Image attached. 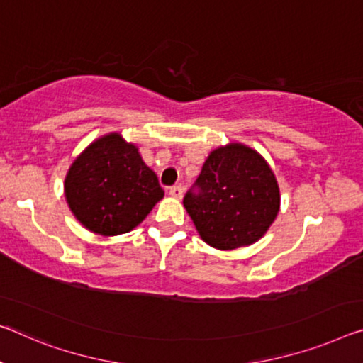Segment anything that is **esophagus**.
<instances>
[{
    "mask_svg": "<svg viewBox=\"0 0 363 363\" xmlns=\"http://www.w3.org/2000/svg\"><path fill=\"white\" fill-rule=\"evenodd\" d=\"M169 194L172 198H175V199H180L182 196H183V188L180 186V185H175V186H172L170 189H169Z\"/></svg>",
    "mask_w": 363,
    "mask_h": 363,
    "instance_id": "34e87169",
    "label": "esophagus"
}]
</instances>
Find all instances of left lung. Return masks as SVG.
Returning <instances> with one entry per match:
<instances>
[{
    "instance_id": "1",
    "label": "left lung",
    "mask_w": 363,
    "mask_h": 363,
    "mask_svg": "<svg viewBox=\"0 0 363 363\" xmlns=\"http://www.w3.org/2000/svg\"><path fill=\"white\" fill-rule=\"evenodd\" d=\"M183 206L206 243L235 250L264 235L279 213L281 194L266 160L255 149L232 143L209 154Z\"/></svg>"
}]
</instances>
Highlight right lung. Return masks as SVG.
Wrapping results in <instances>:
<instances>
[{
	"label": "right lung",
	"mask_w": 363,
	"mask_h": 363,
	"mask_svg": "<svg viewBox=\"0 0 363 363\" xmlns=\"http://www.w3.org/2000/svg\"><path fill=\"white\" fill-rule=\"evenodd\" d=\"M65 196L82 225L113 237L141 224L164 189L135 144L110 133L77 155L65 178Z\"/></svg>",
	"instance_id": "add662e5"
}]
</instances>
